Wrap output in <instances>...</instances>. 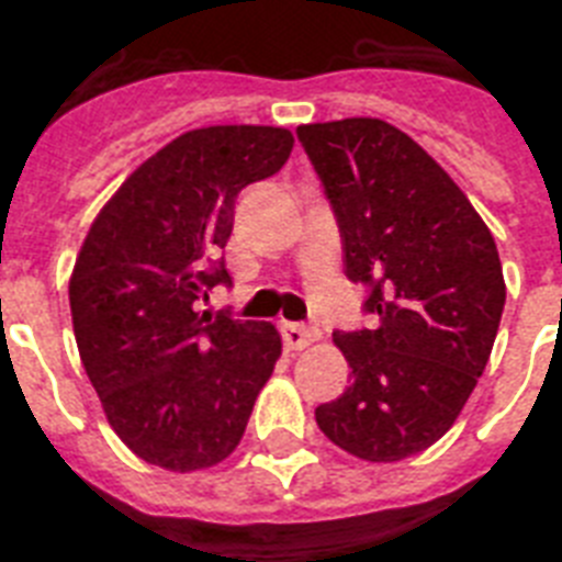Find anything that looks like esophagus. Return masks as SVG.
Wrapping results in <instances>:
<instances>
[{"instance_id": "obj_1", "label": "esophagus", "mask_w": 562, "mask_h": 562, "mask_svg": "<svg viewBox=\"0 0 562 562\" xmlns=\"http://www.w3.org/2000/svg\"><path fill=\"white\" fill-rule=\"evenodd\" d=\"M321 338L315 326H303V324H282V341L289 350H306L312 344Z\"/></svg>"}]
</instances>
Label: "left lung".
I'll return each instance as SVG.
<instances>
[{"instance_id": "left-lung-1", "label": "left lung", "mask_w": 562, "mask_h": 562, "mask_svg": "<svg viewBox=\"0 0 562 562\" xmlns=\"http://www.w3.org/2000/svg\"><path fill=\"white\" fill-rule=\"evenodd\" d=\"M333 201L352 282L375 324L335 333L352 370L315 419L370 463L405 461L452 428L487 368L505 308L496 241L440 162L382 119L300 125Z\"/></svg>"}]
</instances>
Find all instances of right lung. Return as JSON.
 I'll list each match as a JSON object with an SVG mask.
<instances>
[{
	"mask_svg": "<svg viewBox=\"0 0 562 562\" xmlns=\"http://www.w3.org/2000/svg\"><path fill=\"white\" fill-rule=\"evenodd\" d=\"M291 148V131L271 125L180 134L131 171L78 250L81 364L119 440L151 467L198 472L233 454L280 359L273 324L194 306L229 282L218 254L238 192L277 175Z\"/></svg>",
	"mask_w": 562,
	"mask_h": 562,
	"instance_id": "1",
	"label": "right lung"
}]
</instances>
